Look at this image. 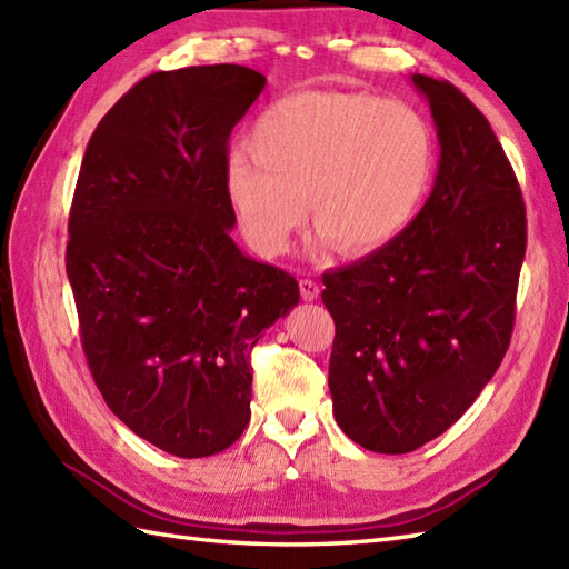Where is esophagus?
<instances>
[{
    "label": "esophagus",
    "instance_id": "obj_1",
    "mask_svg": "<svg viewBox=\"0 0 569 569\" xmlns=\"http://www.w3.org/2000/svg\"><path fill=\"white\" fill-rule=\"evenodd\" d=\"M300 296H303V300H318L320 286L316 281H310V278H303V281H300Z\"/></svg>",
    "mask_w": 569,
    "mask_h": 569
}]
</instances>
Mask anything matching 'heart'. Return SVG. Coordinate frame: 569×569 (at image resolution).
Wrapping results in <instances>:
<instances>
[{
    "mask_svg": "<svg viewBox=\"0 0 569 569\" xmlns=\"http://www.w3.org/2000/svg\"><path fill=\"white\" fill-rule=\"evenodd\" d=\"M227 166L241 234L263 259L286 253L306 220L345 257L401 237L426 202L438 147L426 117L377 94L306 90L271 102Z\"/></svg>",
    "mask_w": 569,
    "mask_h": 569,
    "instance_id": "1",
    "label": "heart"
}]
</instances>
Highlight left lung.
Masks as SVG:
<instances>
[{
  "mask_svg": "<svg viewBox=\"0 0 569 569\" xmlns=\"http://www.w3.org/2000/svg\"><path fill=\"white\" fill-rule=\"evenodd\" d=\"M440 141L432 192L393 244L322 276L330 393L347 438L413 452L477 401L509 349L526 204L487 117L452 82L410 78Z\"/></svg>",
  "mask_w": 569,
  "mask_h": 569,
  "instance_id": "8db88e82",
  "label": "left lung"
}]
</instances>
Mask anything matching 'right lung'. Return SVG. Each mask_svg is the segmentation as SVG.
<instances>
[{"label": "right lung", "instance_id": "right-lung-1", "mask_svg": "<svg viewBox=\"0 0 569 569\" xmlns=\"http://www.w3.org/2000/svg\"><path fill=\"white\" fill-rule=\"evenodd\" d=\"M266 84L234 66L139 80L90 137L66 271L112 413L176 457L227 450L251 416V349L298 281L234 244L229 134Z\"/></svg>", "mask_w": 569, "mask_h": 569}]
</instances>
